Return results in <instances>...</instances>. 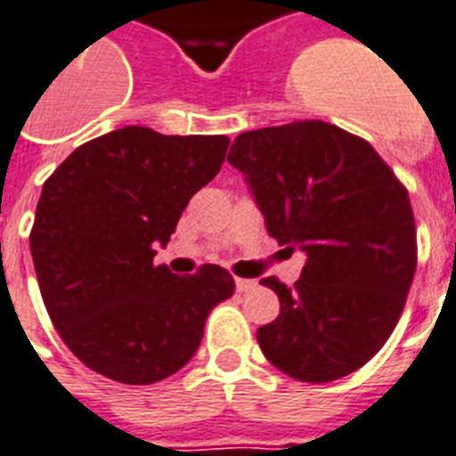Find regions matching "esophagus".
<instances>
[{"label": "esophagus", "mask_w": 456, "mask_h": 456, "mask_svg": "<svg viewBox=\"0 0 456 456\" xmlns=\"http://www.w3.org/2000/svg\"><path fill=\"white\" fill-rule=\"evenodd\" d=\"M235 287H238L240 294H245V291H251V289H254V287H256V282H254V280L238 278V280H235Z\"/></svg>", "instance_id": "34e87169"}]
</instances>
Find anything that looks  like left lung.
Here are the masks:
<instances>
[{"label":"left lung","mask_w":456,"mask_h":456,"mask_svg":"<svg viewBox=\"0 0 456 456\" xmlns=\"http://www.w3.org/2000/svg\"><path fill=\"white\" fill-rule=\"evenodd\" d=\"M228 162L268 235L305 254L294 287L261 280L280 298L278 318L256 330L268 362L308 384L360 370L398 325L417 271L407 188L365 138L322 119L245 131Z\"/></svg>","instance_id":"obj_1"}]
</instances>
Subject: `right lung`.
<instances>
[{"instance_id":"1","label":"right lung","mask_w":456,"mask_h":456,"mask_svg":"<svg viewBox=\"0 0 456 456\" xmlns=\"http://www.w3.org/2000/svg\"><path fill=\"white\" fill-rule=\"evenodd\" d=\"M228 143L122 126L79 145L44 181L30 231L39 291L89 370L129 386L171 377L198 351L211 308L232 297L221 265L178 278L152 261Z\"/></svg>"}]
</instances>
